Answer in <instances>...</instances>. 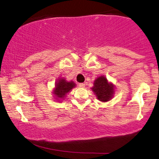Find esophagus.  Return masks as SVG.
Listing matches in <instances>:
<instances>
[{"label": "esophagus", "mask_w": 159, "mask_h": 159, "mask_svg": "<svg viewBox=\"0 0 159 159\" xmlns=\"http://www.w3.org/2000/svg\"><path fill=\"white\" fill-rule=\"evenodd\" d=\"M79 87H81V88L85 87V84H84V83H80V84H79Z\"/></svg>", "instance_id": "esophagus-1"}]
</instances>
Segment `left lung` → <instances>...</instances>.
I'll return each mask as SVG.
<instances>
[{"label": "left lung", "mask_w": 159, "mask_h": 159, "mask_svg": "<svg viewBox=\"0 0 159 159\" xmlns=\"http://www.w3.org/2000/svg\"><path fill=\"white\" fill-rule=\"evenodd\" d=\"M96 97L100 101L106 102L112 98L114 94V86L109 83L104 76H100L95 80L94 86L92 87Z\"/></svg>", "instance_id": "left-lung-1"}]
</instances>
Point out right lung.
<instances>
[{"label": "right lung", "instance_id": "obj_1", "mask_svg": "<svg viewBox=\"0 0 159 159\" xmlns=\"http://www.w3.org/2000/svg\"><path fill=\"white\" fill-rule=\"evenodd\" d=\"M75 87V84L73 81H66L64 78H60L55 84L53 93L57 99L64 98L65 95L70 93Z\"/></svg>", "mask_w": 159, "mask_h": 159}]
</instances>
